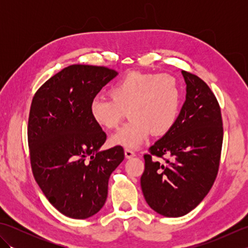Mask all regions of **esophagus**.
Masks as SVG:
<instances>
[{
	"instance_id": "esophagus-1",
	"label": "esophagus",
	"mask_w": 248,
	"mask_h": 248,
	"mask_svg": "<svg viewBox=\"0 0 248 248\" xmlns=\"http://www.w3.org/2000/svg\"><path fill=\"white\" fill-rule=\"evenodd\" d=\"M124 155L127 159H131V157L135 156V152L131 149H124Z\"/></svg>"
}]
</instances>
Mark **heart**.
I'll use <instances>...</instances> for the list:
<instances>
[{"instance_id": "1", "label": "heart", "mask_w": 248, "mask_h": 248, "mask_svg": "<svg viewBox=\"0 0 248 248\" xmlns=\"http://www.w3.org/2000/svg\"><path fill=\"white\" fill-rule=\"evenodd\" d=\"M112 98H94L91 115L105 129L118 128L129 112V123L110 138L114 145L135 149L150 133L164 134L175 124L181 102V89L175 77L130 72L110 88Z\"/></svg>"}]
</instances>
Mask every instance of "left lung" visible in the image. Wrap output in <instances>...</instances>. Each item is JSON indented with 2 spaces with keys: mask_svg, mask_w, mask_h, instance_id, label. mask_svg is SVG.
I'll list each match as a JSON object with an SVG mask.
<instances>
[{
  "mask_svg": "<svg viewBox=\"0 0 248 248\" xmlns=\"http://www.w3.org/2000/svg\"><path fill=\"white\" fill-rule=\"evenodd\" d=\"M186 94L170 131L145 155L140 186L149 207L166 217L191 212L211 189L223 144L222 114L202 78L182 70ZM168 157L160 163L152 155Z\"/></svg>",
  "mask_w": 248,
  "mask_h": 248,
  "instance_id": "8db88e82",
  "label": "left lung"
}]
</instances>
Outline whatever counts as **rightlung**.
<instances>
[{
    "label": "right lung",
    "instance_id": "obj_1",
    "mask_svg": "<svg viewBox=\"0 0 248 248\" xmlns=\"http://www.w3.org/2000/svg\"><path fill=\"white\" fill-rule=\"evenodd\" d=\"M117 75L101 66H68L31 101V170L51 204L68 217L85 219L101 210L110 173L124 159L121 146L100 150L107 134L91 115L92 101Z\"/></svg>",
    "mask_w": 248,
    "mask_h": 248
}]
</instances>
